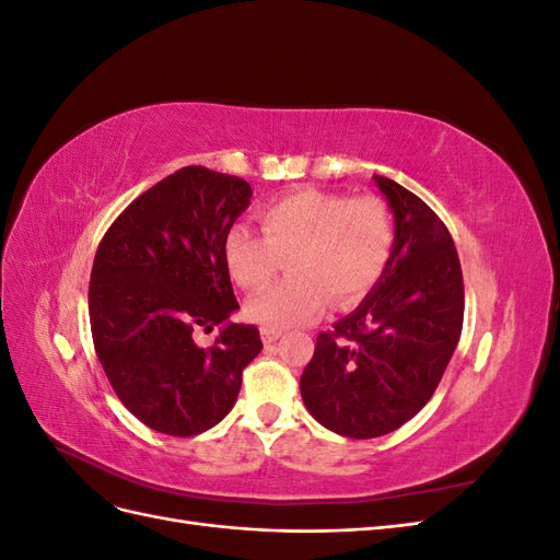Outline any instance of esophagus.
Masks as SVG:
<instances>
[{
	"label": "esophagus",
	"mask_w": 560,
	"mask_h": 560,
	"mask_svg": "<svg viewBox=\"0 0 560 560\" xmlns=\"http://www.w3.org/2000/svg\"><path fill=\"white\" fill-rule=\"evenodd\" d=\"M282 336V331H276V329H261V341L264 343H276L278 341V338Z\"/></svg>",
	"instance_id": "34e87169"
}]
</instances>
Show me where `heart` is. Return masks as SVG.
Here are the masks:
<instances>
[{
	"label": "heart",
	"instance_id": "b5f03b06",
	"mask_svg": "<svg viewBox=\"0 0 560 560\" xmlns=\"http://www.w3.org/2000/svg\"><path fill=\"white\" fill-rule=\"evenodd\" d=\"M264 235L235 224L224 238L233 280L259 290L290 259V280L247 301V317L266 329H292L322 308H350L378 282L393 257L395 222L376 196L301 189L261 210Z\"/></svg>",
	"mask_w": 560,
	"mask_h": 560
}]
</instances>
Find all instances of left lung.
<instances>
[{"mask_svg": "<svg viewBox=\"0 0 560 560\" xmlns=\"http://www.w3.org/2000/svg\"><path fill=\"white\" fill-rule=\"evenodd\" d=\"M374 182L395 219L393 257L360 306L317 336L301 374L308 413L350 439L393 432L430 401L465 313L460 259L442 219L401 184Z\"/></svg>", "mask_w": 560, "mask_h": 560, "instance_id": "obj_1", "label": "left lung"}]
</instances>
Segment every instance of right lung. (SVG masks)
Listing matches in <instances>:
<instances>
[{"mask_svg":"<svg viewBox=\"0 0 560 560\" xmlns=\"http://www.w3.org/2000/svg\"><path fill=\"white\" fill-rule=\"evenodd\" d=\"M252 200L241 177L186 165L135 198L95 252L89 315L97 360L147 428L194 436L233 409L259 329L226 322L233 296L224 238ZM222 324L212 349L192 341Z\"/></svg>","mask_w":560,"mask_h":560,"instance_id":"1","label":"right lung"}]
</instances>
